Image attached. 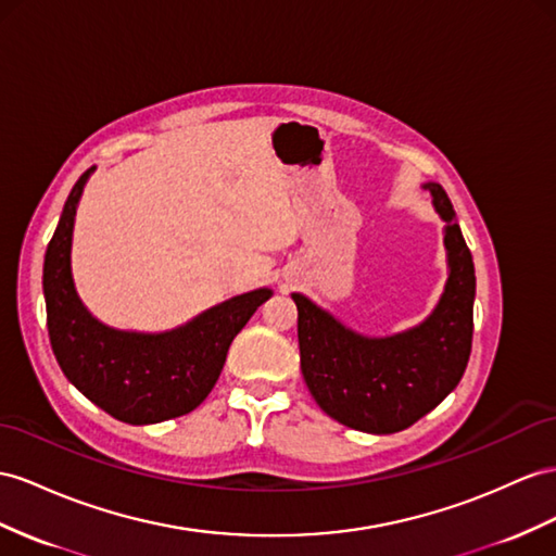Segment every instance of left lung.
I'll use <instances>...</instances> for the list:
<instances>
[{"label":"left lung","mask_w":556,"mask_h":556,"mask_svg":"<svg viewBox=\"0 0 556 556\" xmlns=\"http://www.w3.org/2000/svg\"><path fill=\"white\" fill-rule=\"evenodd\" d=\"M446 220L448 281L420 326L392 338H364L293 293L307 390L326 416L352 430L392 434L420 420L458 386L472 352L475 263L444 188L427 182Z\"/></svg>","instance_id":"8db88e82"}]
</instances>
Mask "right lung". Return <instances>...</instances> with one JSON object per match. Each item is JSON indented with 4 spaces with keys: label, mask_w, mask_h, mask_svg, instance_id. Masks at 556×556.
Returning a JSON list of instances; mask_svg holds the SVG:
<instances>
[{
    "label": "right lung",
    "mask_w": 556,
    "mask_h": 556,
    "mask_svg": "<svg viewBox=\"0 0 556 556\" xmlns=\"http://www.w3.org/2000/svg\"><path fill=\"white\" fill-rule=\"evenodd\" d=\"M91 170H84L67 194L45 255L47 326L55 362L87 400L122 422L152 425L185 416L206 400L235 336L273 291L237 295L168 333L108 329L81 305L70 273L75 213Z\"/></svg>",
    "instance_id": "obj_1"
}]
</instances>
